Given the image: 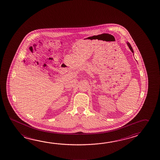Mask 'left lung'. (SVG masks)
Segmentation results:
<instances>
[{
    "instance_id": "left-lung-1",
    "label": "left lung",
    "mask_w": 160,
    "mask_h": 160,
    "mask_svg": "<svg viewBox=\"0 0 160 160\" xmlns=\"http://www.w3.org/2000/svg\"><path fill=\"white\" fill-rule=\"evenodd\" d=\"M127 45L128 46L129 48L130 49V50H131L132 52L133 53H134V52H133V49H132V48L131 44H129L128 42H127Z\"/></svg>"
}]
</instances>
